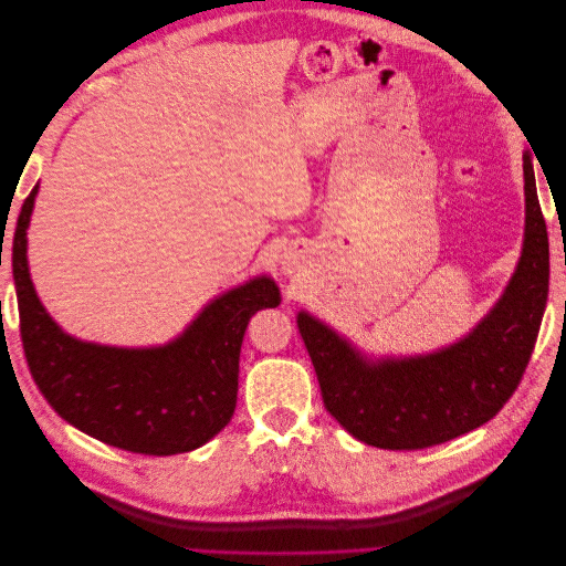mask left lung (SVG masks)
<instances>
[{"label": "left lung", "instance_id": "left-lung-1", "mask_svg": "<svg viewBox=\"0 0 566 566\" xmlns=\"http://www.w3.org/2000/svg\"><path fill=\"white\" fill-rule=\"evenodd\" d=\"M524 250L505 295L458 345L430 356L368 364L347 339L310 314L297 328L312 356L323 406L368 447L418 451L489 422L515 394L534 352L547 302L551 250L524 156Z\"/></svg>", "mask_w": 566, "mask_h": 566}]
</instances>
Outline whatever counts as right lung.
Instances as JSON below:
<instances>
[{"label":"right lung","mask_w":566,"mask_h":566,"mask_svg":"<svg viewBox=\"0 0 566 566\" xmlns=\"http://www.w3.org/2000/svg\"><path fill=\"white\" fill-rule=\"evenodd\" d=\"M38 186L15 221L11 269L25 361L49 406L108 447L175 455L202 447L229 424L238 399V356L248 321L279 306L271 279L214 300L188 331L156 349H117L65 335L40 304L28 273V224Z\"/></svg>","instance_id":"right-lung-1"}]
</instances>
